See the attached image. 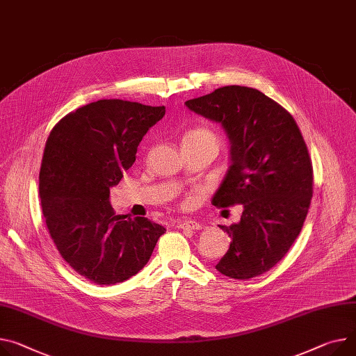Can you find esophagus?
Returning <instances> with one entry per match:
<instances>
[{"label": "esophagus", "mask_w": 356, "mask_h": 356, "mask_svg": "<svg viewBox=\"0 0 356 356\" xmlns=\"http://www.w3.org/2000/svg\"><path fill=\"white\" fill-rule=\"evenodd\" d=\"M177 227L181 229H202L204 225L197 222V221H191V220H185V221H179L177 222Z\"/></svg>", "instance_id": "esophagus-1"}]
</instances>
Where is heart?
Instances as JSON below:
<instances>
[{
  "label": "heart",
  "instance_id": "heart-1",
  "mask_svg": "<svg viewBox=\"0 0 356 356\" xmlns=\"http://www.w3.org/2000/svg\"><path fill=\"white\" fill-rule=\"evenodd\" d=\"M182 143H204V144H211L218 148V144H220V140H218L216 134L205 127H197L189 129L185 135Z\"/></svg>",
  "mask_w": 356,
  "mask_h": 356
}]
</instances>
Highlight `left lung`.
<instances>
[{
  "mask_svg": "<svg viewBox=\"0 0 356 356\" xmlns=\"http://www.w3.org/2000/svg\"><path fill=\"white\" fill-rule=\"evenodd\" d=\"M185 105L220 122L231 143V167L212 204L243 207L238 224L220 225L232 241L215 268L234 280L258 277L285 257L305 222L314 170L304 136L284 106L255 88L228 86Z\"/></svg>",
  "mask_w": 356,
  "mask_h": 356,
  "instance_id": "left-lung-1",
  "label": "left lung"
}]
</instances>
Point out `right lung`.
<instances>
[{
	"label": "right lung",
	"mask_w": 356,
	"mask_h": 356,
	"mask_svg": "<svg viewBox=\"0 0 356 356\" xmlns=\"http://www.w3.org/2000/svg\"><path fill=\"white\" fill-rule=\"evenodd\" d=\"M165 106L99 99L61 118L49 132L40 198L49 235L65 262L97 285L138 273L165 232L148 218L115 215L109 188L135 162L143 136Z\"/></svg>",
	"instance_id": "add662e5"
}]
</instances>
